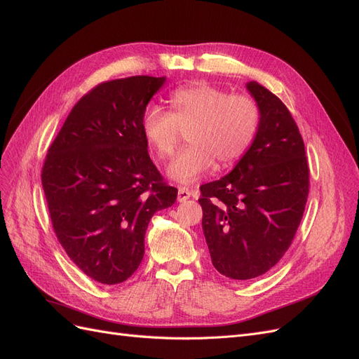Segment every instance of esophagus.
<instances>
[{
	"mask_svg": "<svg viewBox=\"0 0 359 359\" xmlns=\"http://www.w3.org/2000/svg\"><path fill=\"white\" fill-rule=\"evenodd\" d=\"M190 198V190L187 187H178V202H186Z\"/></svg>",
	"mask_w": 359,
	"mask_h": 359,
	"instance_id": "1",
	"label": "esophagus"
}]
</instances>
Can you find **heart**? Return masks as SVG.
<instances>
[{"label":"heart","mask_w":359,"mask_h":359,"mask_svg":"<svg viewBox=\"0 0 359 359\" xmlns=\"http://www.w3.org/2000/svg\"><path fill=\"white\" fill-rule=\"evenodd\" d=\"M169 112L160 106L145 109L140 127L158 160L166 161L187 132L190 144L172 161L169 175L178 182H194L217 163L229 168L252 147L262 111L253 95L232 94L206 82L184 85L169 97Z\"/></svg>","instance_id":"1"}]
</instances>
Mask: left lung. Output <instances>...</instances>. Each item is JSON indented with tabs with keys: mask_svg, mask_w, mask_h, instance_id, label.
<instances>
[{
	"mask_svg": "<svg viewBox=\"0 0 359 359\" xmlns=\"http://www.w3.org/2000/svg\"><path fill=\"white\" fill-rule=\"evenodd\" d=\"M262 119L235 169L201 186L202 229L214 268L233 280L265 274L285 256L302 220L310 169L299 128L286 104L247 83Z\"/></svg>",
	"mask_w": 359,
	"mask_h": 359,
	"instance_id": "obj_1",
	"label": "left lung"
}]
</instances>
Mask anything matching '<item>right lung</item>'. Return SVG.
<instances>
[{"instance_id": "right-lung-1", "label": "right lung", "mask_w": 359, "mask_h": 359, "mask_svg": "<svg viewBox=\"0 0 359 359\" xmlns=\"http://www.w3.org/2000/svg\"><path fill=\"white\" fill-rule=\"evenodd\" d=\"M165 78L102 82L74 104L41 169L53 232L103 285L123 283L145 253V232L178 190L151 161L140 119Z\"/></svg>"}]
</instances>
